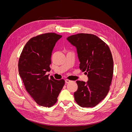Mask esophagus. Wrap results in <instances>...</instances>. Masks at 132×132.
I'll use <instances>...</instances> for the list:
<instances>
[{
  "instance_id": "obj_1",
  "label": "esophagus",
  "mask_w": 132,
  "mask_h": 132,
  "mask_svg": "<svg viewBox=\"0 0 132 132\" xmlns=\"http://www.w3.org/2000/svg\"><path fill=\"white\" fill-rule=\"evenodd\" d=\"M65 82L66 83H69V82H70L71 81V80H68V79H66L65 80Z\"/></svg>"
}]
</instances>
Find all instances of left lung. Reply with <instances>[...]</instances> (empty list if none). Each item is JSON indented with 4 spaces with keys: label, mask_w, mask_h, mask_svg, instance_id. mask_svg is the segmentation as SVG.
Listing matches in <instances>:
<instances>
[{
    "label": "left lung",
    "mask_w": 132,
    "mask_h": 132,
    "mask_svg": "<svg viewBox=\"0 0 132 132\" xmlns=\"http://www.w3.org/2000/svg\"><path fill=\"white\" fill-rule=\"evenodd\" d=\"M67 39L77 48L79 68L87 75L88 81H77L74 98L82 107H93L109 93L113 73V61L109 47L96 35L78 34Z\"/></svg>",
    "instance_id": "obj_1"
}]
</instances>
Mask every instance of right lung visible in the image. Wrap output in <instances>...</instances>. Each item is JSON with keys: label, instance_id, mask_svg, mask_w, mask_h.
Returning <instances> with one entry per match:
<instances>
[{"label": "right lung", "instance_id": "add662e5", "mask_svg": "<svg viewBox=\"0 0 132 132\" xmlns=\"http://www.w3.org/2000/svg\"><path fill=\"white\" fill-rule=\"evenodd\" d=\"M62 36L47 33L31 38L23 47L18 63L19 73L25 89L39 106L51 107L64 85L63 79L49 78L51 55L55 43Z\"/></svg>", "mask_w": 132, "mask_h": 132}]
</instances>
